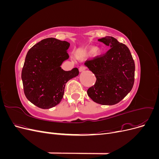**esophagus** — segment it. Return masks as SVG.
<instances>
[{
  "mask_svg": "<svg viewBox=\"0 0 159 159\" xmlns=\"http://www.w3.org/2000/svg\"><path fill=\"white\" fill-rule=\"evenodd\" d=\"M86 70V67L85 66H80V68H79V71H80V72H81V71H85Z\"/></svg>",
  "mask_w": 159,
  "mask_h": 159,
  "instance_id": "34e87169",
  "label": "esophagus"
}]
</instances>
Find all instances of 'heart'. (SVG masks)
Instances as JSON below:
<instances>
[{
  "label": "heart",
  "mask_w": 159,
  "mask_h": 159,
  "mask_svg": "<svg viewBox=\"0 0 159 159\" xmlns=\"http://www.w3.org/2000/svg\"><path fill=\"white\" fill-rule=\"evenodd\" d=\"M95 53V54L97 55H99L101 54V53H102V51L100 50H97V48L95 47V46H92L89 48L87 50V52H85V54L83 55V57H86L89 55H91Z\"/></svg>",
  "instance_id": "obj_1"
}]
</instances>
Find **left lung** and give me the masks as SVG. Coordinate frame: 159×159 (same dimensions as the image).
<instances>
[{"label":"left lung","mask_w":159,"mask_h":159,"mask_svg":"<svg viewBox=\"0 0 159 159\" xmlns=\"http://www.w3.org/2000/svg\"><path fill=\"white\" fill-rule=\"evenodd\" d=\"M111 48L105 54L85 62L96 82L88 89L94 102L104 105L119 103L133 88L135 66L128 47L112 36L99 39Z\"/></svg>","instance_id":"8db88e82"}]
</instances>
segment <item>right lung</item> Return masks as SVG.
I'll return each instance as SVG.
<instances>
[{"instance_id":"obj_1","label":"right lung","mask_w":159,"mask_h":159,"mask_svg":"<svg viewBox=\"0 0 159 159\" xmlns=\"http://www.w3.org/2000/svg\"><path fill=\"white\" fill-rule=\"evenodd\" d=\"M70 44L54 38H46L28 52L22 70L24 92L26 98L41 109H50L63 98L66 84L79 74L74 68L64 71L60 66L69 58Z\"/></svg>"}]
</instances>
